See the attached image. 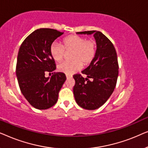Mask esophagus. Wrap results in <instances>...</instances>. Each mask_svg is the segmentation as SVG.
I'll return each mask as SVG.
<instances>
[{
	"mask_svg": "<svg viewBox=\"0 0 148 148\" xmlns=\"http://www.w3.org/2000/svg\"><path fill=\"white\" fill-rule=\"evenodd\" d=\"M66 79H69V78H71V77H72V75H71L66 74Z\"/></svg>",
	"mask_w": 148,
	"mask_h": 148,
	"instance_id": "1",
	"label": "esophagus"
}]
</instances>
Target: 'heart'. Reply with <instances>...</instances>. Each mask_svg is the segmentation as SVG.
Here are the masks:
<instances>
[{"instance_id": "obj_1", "label": "heart", "mask_w": 148, "mask_h": 148, "mask_svg": "<svg viewBox=\"0 0 148 148\" xmlns=\"http://www.w3.org/2000/svg\"><path fill=\"white\" fill-rule=\"evenodd\" d=\"M97 44L94 40H87L82 36L73 35L63 40L62 45L53 42L50 48L52 57L56 62L63 59L66 53L71 54V62H63L58 65L59 71L73 74L79 71L82 65H88L96 56Z\"/></svg>"}]
</instances>
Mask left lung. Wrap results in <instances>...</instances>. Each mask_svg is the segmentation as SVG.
Returning <instances> with one entry per match:
<instances>
[{"label": "left lung", "mask_w": 148, "mask_h": 148, "mask_svg": "<svg viewBox=\"0 0 148 148\" xmlns=\"http://www.w3.org/2000/svg\"><path fill=\"white\" fill-rule=\"evenodd\" d=\"M77 34H94L97 51L90 65L82 71L87 77L80 74L73 75L74 97L82 108L96 110L108 100L116 86L119 75L116 52L110 40L102 32L93 30Z\"/></svg>", "instance_id": "1"}]
</instances>
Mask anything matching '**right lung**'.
<instances>
[{
  "instance_id": "right-lung-1",
  "label": "right lung",
  "mask_w": 148,
  "mask_h": 148,
  "mask_svg": "<svg viewBox=\"0 0 148 148\" xmlns=\"http://www.w3.org/2000/svg\"><path fill=\"white\" fill-rule=\"evenodd\" d=\"M63 34L56 29L40 28L29 34L20 46L16 75L22 94L34 108L45 110L53 106L66 80L64 73H55L46 77V72L56 69L50 52L51 44Z\"/></svg>"
}]
</instances>
